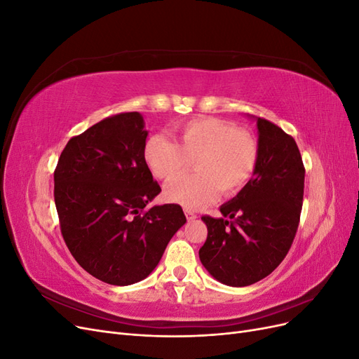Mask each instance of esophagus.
I'll return each mask as SVG.
<instances>
[{"mask_svg":"<svg viewBox=\"0 0 359 359\" xmlns=\"http://www.w3.org/2000/svg\"><path fill=\"white\" fill-rule=\"evenodd\" d=\"M184 212H186V217H187V220H189V222H193V220L196 219V217H198L196 214H194V212H193V211H190V210H186Z\"/></svg>","mask_w":359,"mask_h":359,"instance_id":"1","label":"esophagus"}]
</instances>
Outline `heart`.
<instances>
[{
	"mask_svg": "<svg viewBox=\"0 0 359 359\" xmlns=\"http://www.w3.org/2000/svg\"><path fill=\"white\" fill-rule=\"evenodd\" d=\"M178 142L153 135L145 144L144 157L149 170L160 180H170L186 170L193 160L196 172L172 180L165 194L187 210L214 199L219 190L231 196L252 180L259 160L253 135L219 118H199L175 128Z\"/></svg>",
	"mask_w": 359,
	"mask_h": 359,
	"instance_id": "heart-1",
	"label": "heart"
}]
</instances>
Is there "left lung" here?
Listing matches in <instances>:
<instances>
[{
	"mask_svg": "<svg viewBox=\"0 0 359 359\" xmlns=\"http://www.w3.org/2000/svg\"><path fill=\"white\" fill-rule=\"evenodd\" d=\"M257 130L253 178L222 205V219L202 217L208 236L199 250L201 262L215 280L233 287L253 285L281 264L302 208L306 168L295 139L265 118H257Z\"/></svg>",
	"mask_w": 359,
	"mask_h": 359,
	"instance_id": "1",
	"label": "left lung"
}]
</instances>
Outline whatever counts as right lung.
<instances>
[{"label":"right lung","mask_w":359,"mask_h":359,"mask_svg":"<svg viewBox=\"0 0 359 359\" xmlns=\"http://www.w3.org/2000/svg\"><path fill=\"white\" fill-rule=\"evenodd\" d=\"M147 136L139 112L107 116L69 140L53 172L64 241L107 285L148 277L187 222L177 203L145 208L161 191L144 157Z\"/></svg>","instance_id":"right-lung-1"}]
</instances>
